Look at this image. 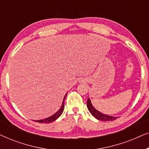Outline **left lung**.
<instances>
[{
	"label": "left lung",
	"mask_w": 149,
	"mask_h": 149,
	"mask_svg": "<svg viewBox=\"0 0 149 149\" xmlns=\"http://www.w3.org/2000/svg\"><path fill=\"white\" fill-rule=\"evenodd\" d=\"M87 107L89 111L90 112V113L94 117L95 119L100 120V121H114L116 119H117L118 117H113V116H110L105 115L100 113V112L97 111L93 107L91 102L89 99V97L87 100Z\"/></svg>",
	"instance_id": "left-lung-1"
}]
</instances>
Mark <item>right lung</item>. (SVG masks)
<instances>
[{
    "label": "right lung",
    "instance_id": "add662e5",
    "mask_svg": "<svg viewBox=\"0 0 149 149\" xmlns=\"http://www.w3.org/2000/svg\"><path fill=\"white\" fill-rule=\"evenodd\" d=\"M67 93H68V92H67ZM67 93H66V95H65V96L64 97V99H63V102H62V106H61L60 109H59L58 111H57L56 113L54 114V115H52V116H50V117L46 118V119H40V120H34V121L38 122V123H52V122L56 121V120L58 119V118L60 117V115L62 114L63 111H64V100H65V98H66Z\"/></svg>",
    "mask_w": 149,
    "mask_h": 149
}]
</instances>
